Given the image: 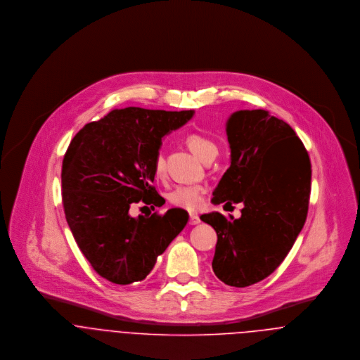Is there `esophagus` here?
I'll use <instances>...</instances> for the list:
<instances>
[{
  "label": "esophagus",
  "instance_id": "obj_1",
  "mask_svg": "<svg viewBox=\"0 0 360 360\" xmlns=\"http://www.w3.org/2000/svg\"><path fill=\"white\" fill-rule=\"evenodd\" d=\"M188 223H190L191 226H195V224L201 223V219L198 217V214H194V213H191V214H190V219H188Z\"/></svg>",
  "mask_w": 360,
  "mask_h": 360
}]
</instances>
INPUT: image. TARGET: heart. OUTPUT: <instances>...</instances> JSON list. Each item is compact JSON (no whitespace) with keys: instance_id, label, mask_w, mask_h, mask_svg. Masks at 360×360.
Wrapping results in <instances>:
<instances>
[{"instance_id":"b5f03b06","label":"heart","mask_w":360,"mask_h":360,"mask_svg":"<svg viewBox=\"0 0 360 360\" xmlns=\"http://www.w3.org/2000/svg\"><path fill=\"white\" fill-rule=\"evenodd\" d=\"M186 143L193 154L201 160L206 156L217 154V146L213 140L200 133H191L187 136ZM154 170L156 177H162L165 172V158L163 155L158 154L155 158ZM205 194V188L202 186H177L174 187L169 195V202L176 207H181L186 210H195L202 204V197Z\"/></svg>"}]
</instances>
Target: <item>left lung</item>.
Here are the masks:
<instances>
[{"instance_id":"8db88e82","label":"left lung","mask_w":360,"mask_h":360,"mask_svg":"<svg viewBox=\"0 0 360 360\" xmlns=\"http://www.w3.org/2000/svg\"><path fill=\"white\" fill-rule=\"evenodd\" d=\"M231 165L213 191L214 205L243 204L241 217L201 216L217 243L212 269L231 287H248L285 259L308 214L310 160L292 127L267 110H237L226 123Z\"/></svg>"}]
</instances>
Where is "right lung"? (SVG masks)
Listing matches in <instances>:
<instances>
[{"label": "right lung", "instance_id": "obj_1", "mask_svg": "<svg viewBox=\"0 0 360 360\" xmlns=\"http://www.w3.org/2000/svg\"><path fill=\"white\" fill-rule=\"evenodd\" d=\"M193 115L115 109L87 123L70 141L60 174L65 217L83 255L108 281L127 285L144 280L186 227L188 213L183 209L133 217L130 206L163 205L153 186L155 158L162 139Z\"/></svg>", "mask_w": 360, "mask_h": 360}]
</instances>
